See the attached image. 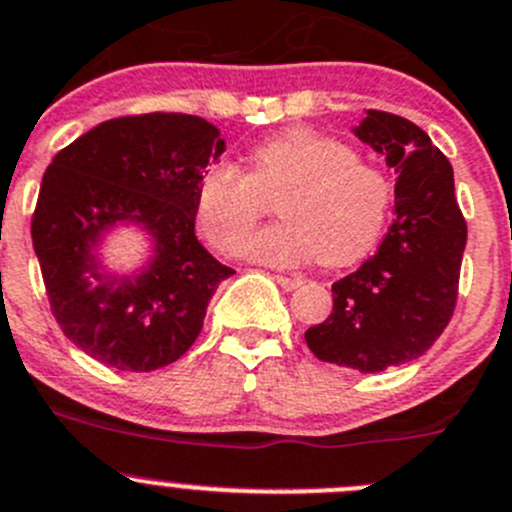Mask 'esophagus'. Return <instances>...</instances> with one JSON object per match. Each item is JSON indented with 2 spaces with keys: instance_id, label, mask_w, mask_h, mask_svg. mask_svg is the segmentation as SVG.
I'll use <instances>...</instances> for the list:
<instances>
[{
  "instance_id": "34e87169",
  "label": "esophagus",
  "mask_w": 512,
  "mask_h": 512,
  "mask_svg": "<svg viewBox=\"0 0 512 512\" xmlns=\"http://www.w3.org/2000/svg\"><path fill=\"white\" fill-rule=\"evenodd\" d=\"M276 281H279L281 289H286V291H294V289H299V286H301V276H296V274H291V276L279 274V276H276Z\"/></svg>"
}]
</instances>
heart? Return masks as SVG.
<instances>
[{
  "label": "heart",
  "mask_w": 512,
  "mask_h": 512,
  "mask_svg": "<svg viewBox=\"0 0 512 512\" xmlns=\"http://www.w3.org/2000/svg\"><path fill=\"white\" fill-rule=\"evenodd\" d=\"M276 201V226L256 233L243 256L269 266L319 259L324 266L359 261L382 233L392 180L357 158L344 140L311 128H289L253 145L248 170L211 163L196 186V221L216 251L238 253Z\"/></svg>",
  "instance_id": "obj_1"
}]
</instances>
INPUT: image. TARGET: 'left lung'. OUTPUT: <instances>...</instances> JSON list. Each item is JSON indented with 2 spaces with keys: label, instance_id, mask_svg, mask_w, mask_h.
I'll return each instance as SVG.
<instances>
[{
  "label": "left lung",
  "instance_id": "left-lung-1",
  "mask_svg": "<svg viewBox=\"0 0 512 512\" xmlns=\"http://www.w3.org/2000/svg\"><path fill=\"white\" fill-rule=\"evenodd\" d=\"M397 173L394 223L372 259L332 286L329 319L309 326L316 359L354 372H384L422 357L450 324L467 223L450 160L399 115L367 110L354 130Z\"/></svg>",
  "mask_w": 512,
  "mask_h": 512
}]
</instances>
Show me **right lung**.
<instances>
[{
    "instance_id": "obj_1",
    "label": "right lung",
    "mask_w": 512,
    "mask_h": 512,
    "mask_svg": "<svg viewBox=\"0 0 512 512\" xmlns=\"http://www.w3.org/2000/svg\"><path fill=\"white\" fill-rule=\"evenodd\" d=\"M223 148L221 130L198 115H125L47 165L32 216L47 299L65 337L105 367H168L201 334L208 301L233 274L196 238L198 178ZM120 220L140 222L156 243L135 277L107 275L91 253Z\"/></svg>"
}]
</instances>
